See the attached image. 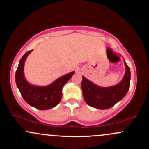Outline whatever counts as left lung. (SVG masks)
Here are the masks:
<instances>
[{
    "label": "left lung",
    "mask_w": 149,
    "mask_h": 149,
    "mask_svg": "<svg viewBox=\"0 0 149 149\" xmlns=\"http://www.w3.org/2000/svg\"><path fill=\"white\" fill-rule=\"evenodd\" d=\"M124 62L125 73L123 78L114 86L102 88L82 76V91L85 102L89 106L99 109H107L124 98L129 90L131 77L130 69L125 60Z\"/></svg>",
    "instance_id": "1"
}]
</instances>
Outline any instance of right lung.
I'll use <instances>...</instances> for the list:
<instances>
[{
	"instance_id": "obj_1",
	"label": "right lung",
	"mask_w": 149,
	"mask_h": 149,
	"mask_svg": "<svg viewBox=\"0 0 149 149\" xmlns=\"http://www.w3.org/2000/svg\"><path fill=\"white\" fill-rule=\"evenodd\" d=\"M32 50L24 54L19 62L15 74L16 84L22 97L30 106L40 110H47L56 107L62 97L63 86L74 74V71L61 76L47 86H35L25 79L24 75V62L27 56Z\"/></svg>"
}]
</instances>
